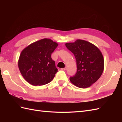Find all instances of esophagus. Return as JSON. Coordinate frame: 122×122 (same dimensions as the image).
I'll use <instances>...</instances> for the list:
<instances>
[{"label":"esophagus","instance_id":"obj_1","mask_svg":"<svg viewBox=\"0 0 122 122\" xmlns=\"http://www.w3.org/2000/svg\"><path fill=\"white\" fill-rule=\"evenodd\" d=\"M66 67H65V68H61V69L62 70H63V71H65L66 70Z\"/></svg>","mask_w":122,"mask_h":122}]
</instances>
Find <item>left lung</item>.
Returning a JSON list of instances; mask_svg holds the SVG:
<instances>
[{
	"mask_svg": "<svg viewBox=\"0 0 122 122\" xmlns=\"http://www.w3.org/2000/svg\"><path fill=\"white\" fill-rule=\"evenodd\" d=\"M76 61L77 72L70 77L72 84L80 88H87L97 82L104 68V58L100 49L93 44L77 39L74 42L66 43Z\"/></svg>",
	"mask_w": 122,
	"mask_h": 122,
	"instance_id": "obj_1",
	"label": "left lung"
}]
</instances>
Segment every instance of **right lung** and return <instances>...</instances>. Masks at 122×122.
Returning a JSON list of instances; mask_svg holds the SVG:
<instances>
[{"label": "right lung", "mask_w": 122, "mask_h": 122, "mask_svg": "<svg viewBox=\"0 0 122 122\" xmlns=\"http://www.w3.org/2000/svg\"><path fill=\"white\" fill-rule=\"evenodd\" d=\"M58 44L45 38L36 41L23 50L18 60L22 76L29 83L40 86L50 82L58 72L51 53Z\"/></svg>", "instance_id": "1"}]
</instances>
